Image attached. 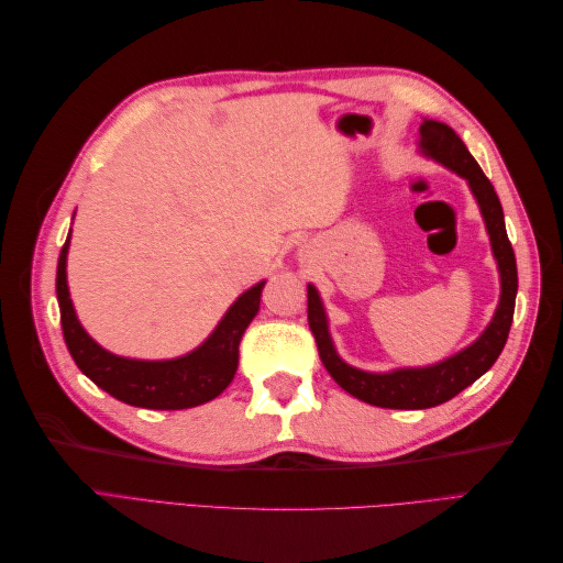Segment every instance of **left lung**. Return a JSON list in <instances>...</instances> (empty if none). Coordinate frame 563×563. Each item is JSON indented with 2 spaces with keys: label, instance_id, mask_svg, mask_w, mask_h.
<instances>
[{
  "label": "left lung",
  "instance_id": "1",
  "mask_svg": "<svg viewBox=\"0 0 563 563\" xmlns=\"http://www.w3.org/2000/svg\"><path fill=\"white\" fill-rule=\"evenodd\" d=\"M418 147L424 157L444 164L460 178H465L476 203H479L493 258H496L500 272V300L486 331L465 350L432 366L395 368L387 373L362 371L345 364L338 356L329 333L327 310H323L317 288L308 284V321L317 340L321 362L331 373V378L356 399L380 408H401V411H416V408H432L444 404L470 387L476 378H482L496 364L507 343L509 327H512L519 286L517 258L512 244L507 240L500 199L496 190H493L490 180L484 176L482 166L476 164L465 143L460 141V135L449 124L422 119Z\"/></svg>",
  "mask_w": 563,
  "mask_h": 563
}]
</instances>
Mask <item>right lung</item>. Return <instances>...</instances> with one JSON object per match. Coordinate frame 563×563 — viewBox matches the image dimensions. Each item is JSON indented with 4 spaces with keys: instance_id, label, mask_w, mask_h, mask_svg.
<instances>
[{
    "instance_id": "1",
    "label": "right lung",
    "mask_w": 563,
    "mask_h": 563,
    "mask_svg": "<svg viewBox=\"0 0 563 563\" xmlns=\"http://www.w3.org/2000/svg\"><path fill=\"white\" fill-rule=\"evenodd\" d=\"M67 249H70V234L58 255L56 294L65 345L84 376L114 399L152 411H180V408L207 404L232 383L240 364L242 335L261 310L265 282L251 286L236 298L216 331L190 354L164 362L129 360L100 347L79 323L67 288Z\"/></svg>"
}]
</instances>
